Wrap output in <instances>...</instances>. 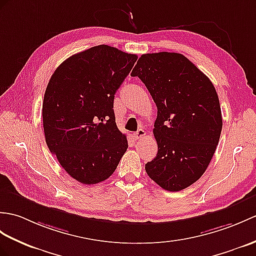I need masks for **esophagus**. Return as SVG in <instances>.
I'll use <instances>...</instances> for the list:
<instances>
[{"mask_svg":"<svg viewBox=\"0 0 256 256\" xmlns=\"http://www.w3.org/2000/svg\"><path fill=\"white\" fill-rule=\"evenodd\" d=\"M145 135H146V132L142 128H140L138 130H136L135 132V134H134V136H135V138L136 140H142L145 138Z\"/></svg>","mask_w":256,"mask_h":256,"instance_id":"esophagus-1","label":"esophagus"}]
</instances>
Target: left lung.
<instances>
[{
	"label": "left lung",
	"instance_id": "obj_1",
	"mask_svg": "<svg viewBox=\"0 0 256 256\" xmlns=\"http://www.w3.org/2000/svg\"><path fill=\"white\" fill-rule=\"evenodd\" d=\"M157 106L154 128L158 152L145 170L170 192L203 176L220 138L222 110L212 82L180 53L142 54L132 70Z\"/></svg>",
	"mask_w": 256,
	"mask_h": 256
}]
</instances>
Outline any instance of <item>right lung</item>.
I'll return each mask as SVG.
<instances>
[{"mask_svg": "<svg viewBox=\"0 0 256 256\" xmlns=\"http://www.w3.org/2000/svg\"><path fill=\"white\" fill-rule=\"evenodd\" d=\"M138 56L100 44L66 58L46 86V142L62 168L82 184L114 174L128 150L114 111V94Z\"/></svg>", "mask_w": 256, "mask_h": 256, "instance_id": "add662e5", "label": "right lung"}]
</instances>
